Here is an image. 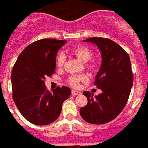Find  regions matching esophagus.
Returning a JSON list of instances; mask_svg holds the SVG:
<instances>
[{"instance_id":"1","label":"esophagus","mask_w":148,"mask_h":148,"mask_svg":"<svg viewBox=\"0 0 148 148\" xmlns=\"http://www.w3.org/2000/svg\"><path fill=\"white\" fill-rule=\"evenodd\" d=\"M71 94L73 95V96H78V95H81L82 92H79V91H76V90H72L71 91Z\"/></svg>"}]
</instances>
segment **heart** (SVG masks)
<instances>
[{
  "label": "heart",
  "mask_w": 148,
  "mask_h": 148,
  "mask_svg": "<svg viewBox=\"0 0 148 148\" xmlns=\"http://www.w3.org/2000/svg\"><path fill=\"white\" fill-rule=\"evenodd\" d=\"M73 53H74L78 59L82 60L83 62H87L92 59V51L91 50L88 46L85 45H79L74 48L73 49ZM66 62V56L63 52H60L58 54L56 59V63L58 68H62ZM96 63L91 62L88 65V67L90 70H93L96 68ZM88 80V77L85 74H81V75H73L69 77L68 83L71 86L74 88H77L79 86L80 82H86Z\"/></svg>",
  "instance_id": "1"
}]
</instances>
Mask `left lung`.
<instances>
[{"instance_id":"8db88e82","label":"left lung","mask_w":148,"mask_h":148,"mask_svg":"<svg viewBox=\"0 0 148 148\" xmlns=\"http://www.w3.org/2000/svg\"><path fill=\"white\" fill-rule=\"evenodd\" d=\"M84 41L96 44L101 52L102 65L94 85L102 92L93 97V94L85 91L88 103L80 109V114L88 123L105 124L121 113L130 97L133 84L130 56L109 38H92Z\"/></svg>"}]
</instances>
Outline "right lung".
<instances>
[{
    "label": "right lung",
    "mask_w": 148,
    "mask_h": 148,
    "mask_svg": "<svg viewBox=\"0 0 148 148\" xmlns=\"http://www.w3.org/2000/svg\"><path fill=\"white\" fill-rule=\"evenodd\" d=\"M66 42L51 38L36 40L24 49L13 66V100L22 115L32 124L45 125L56 121L63 102L71 96L66 86H58L50 92L45 85V77L55 73L58 50Z\"/></svg>",
    "instance_id": "1"
}]
</instances>
